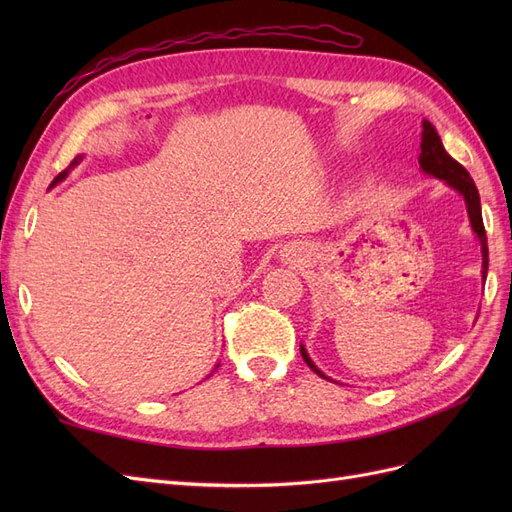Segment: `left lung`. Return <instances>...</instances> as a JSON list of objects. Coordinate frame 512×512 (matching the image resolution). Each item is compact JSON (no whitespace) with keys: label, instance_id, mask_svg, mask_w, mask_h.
Here are the masks:
<instances>
[{"label":"left lung","instance_id":"1","mask_svg":"<svg viewBox=\"0 0 512 512\" xmlns=\"http://www.w3.org/2000/svg\"><path fill=\"white\" fill-rule=\"evenodd\" d=\"M418 164H421L425 175H431V177L446 181L453 190H457L463 196V200H466L472 230L476 232V237L480 241V250H483V280H485V277H487V267H489V250H487V235H485L483 213H480L478 190H476V185H474L468 170L463 168L457 160H453L451 156H448L442 141H440V136L436 132V128H433L427 119L423 121L421 156H418ZM301 356H303V361L309 365V369L314 371V374H318L324 380H331V378H327V376L322 374V371L314 365L312 359H309V354H307V350L303 346H301Z\"/></svg>","mask_w":512,"mask_h":512}]
</instances>
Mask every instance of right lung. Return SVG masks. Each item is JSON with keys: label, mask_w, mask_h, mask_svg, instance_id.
Segmentation results:
<instances>
[{"label": "right lung", "mask_w": 512, "mask_h": 512, "mask_svg": "<svg viewBox=\"0 0 512 512\" xmlns=\"http://www.w3.org/2000/svg\"><path fill=\"white\" fill-rule=\"evenodd\" d=\"M79 162H81V158H76V160H74V162H72V164H70V168H72V166H74V164H79ZM66 175H68V168H66V170H64V173H59V175H57V177H55V181H53V185H55V183H57V181H61V179H66Z\"/></svg>", "instance_id": "right-lung-1"}]
</instances>
